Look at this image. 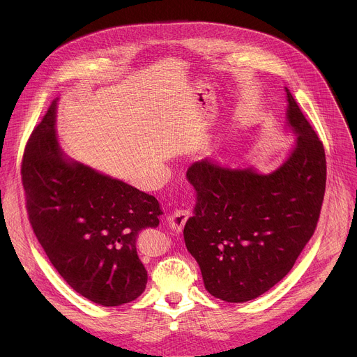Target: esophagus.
Masks as SVG:
<instances>
[{"mask_svg": "<svg viewBox=\"0 0 357 357\" xmlns=\"http://www.w3.org/2000/svg\"><path fill=\"white\" fill-rule=\"evenodd\" d=\"M188 218H189V212H188V211H181V209H179V211H175L174 213H171V215L168 216V225H169V227H171L172 230H175L176 233H179V231H182V229H183V226H185Z\"/></svg>", "mask_w": 357, "mask_h": 357, "instance_id": "esophagus-1", "label": "esophagus"}]
</instances>
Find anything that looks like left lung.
<instances>
[{"label": "left lung", "instance_id": "obj_1", "mask_svg": "<svg viewBox=\"0 0 357 357\" xmlns=\"http://www.w3.org/2000/svg\"><path fill=\"white\" fill-rule=\"evenodd\" d=\"M285 126L295 134L287 161L270 174L213 158L186 172L196 192L183 237L205 288L226 302L263 295L294 267L312 237L325 195V149L289 90Z\"/></svg>", "mask_w": 357, "mask_h": 357}]
</instances>
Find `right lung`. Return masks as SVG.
Here are the masks:
<instances>
[{
    "mask_svg": "<svg viewBox=\"0 0 357 357\" xmlns=\"http://www.w3.org/2000/svg\"><path fill=\"white\" fill-rule=\"evenodd\" d=\"M56 106L58 98L24 152L29 222L49 261L76 292L119 307L145 289L137 238L160 225L162 211L152 195L68 157L58 141Z\"/></svg>",
    "mask_w": 357,
    "mask_h": 357,
    "instance_id": "add662e5",
    "label": "right lung"
}]
</instances>
